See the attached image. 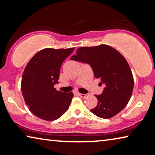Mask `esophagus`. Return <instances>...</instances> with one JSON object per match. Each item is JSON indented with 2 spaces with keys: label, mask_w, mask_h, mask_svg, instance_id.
Instances as JSON below:
<instances>
[{
  "label": "esophagus",
  "mask_w": 155,
  "mask_h": 155,
  "mask_svg": "<svg viewBox=\"0 0 155 155\" xmlns=\"http://www.w3.org/2000/svg\"><path fill=\"white\" fill-rule=\"evenodd\" d=\"M79 96L81 97V98H85L87 96V94H79Z\"/></svg>",
  "instance_id": "obj_1"
}]
</instances>
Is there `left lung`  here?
<instances>
[{"label": "left lung", "mask_w": 155, "mask_h": 155, "mask_svg": "<svg viewBox=\"0 0 155 155\" xmlns=\"http://www.w3.org/2000/svg\"><path fill=\"white\" fill-rule=\"evenodd\" d=\"M71 60L91 65L94 76L105 87L98 99L97 106L90 110L96 116L108 119L127 106L132 95L134 80L129 65L121 53L111 46L101 44L81 47Z\"/></svg>", "instance_id": "1"}]
</instances>
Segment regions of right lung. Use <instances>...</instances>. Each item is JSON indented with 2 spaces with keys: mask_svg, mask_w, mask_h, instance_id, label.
Wrapping results in <instances>:
<instances>
[{
  "mask_svg": "<svg viewBox=\"0 0 155 155\" xmlns=\"http://www.w3.org/2000/svg\"><path fill=\"white\" fill-rule=\"evenodd\" d=\"M74 48L41 50L26 66L21 81L25 103L35 116L46 121L58 119L69 109L72 92L65 93L54 87L58 83L62 63Z\"/></svg>",
  "mask_w": 155,
  "mask_h": 155,
  "instance_id": "1",
  "label": "right lung"
}]
</instances>
